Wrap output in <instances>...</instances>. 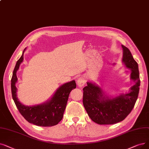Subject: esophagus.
<instances>
[{"mask_svg":"<svg viewBox=\"0 0 149 149\" xmlns=\"http://www.w3.org/2000/svg\"><path fill=\"white\" fill-rule=\"evenodd\" d=\"M86 83V80H85V78L84 77V76H81L78 79L77 81V85L80 87H82L84 85H85V84Z\"/></svg>","mask_w":149,"mask_h":149,"instance_id":"obj_1","label":"esophagus"}]
</instances>
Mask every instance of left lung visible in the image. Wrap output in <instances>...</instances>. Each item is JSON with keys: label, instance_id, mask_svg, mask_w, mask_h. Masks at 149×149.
I'll use <instances>...</instances> for the list:
<instances>
[{"label": "left lung", "instance_id": "1", "mask_svg": "<svg viewBox=\"0 0 149 149\" xmlns=\"http://www.w3.org/2000/svg\"><path fill=\"white\" fill-rule=\"evenodd\" d=\"M122 47V61L131 70L130 79L134 82L130 92L110 97L96 83L89 81L83 89L84 107L91 120L100 125L114 124L124 120L132 111L138 99L140 86L138 64L130 50L123 45Z\"/></svg>", "mask_w": 149, "mask_h": 149}]
</instances>
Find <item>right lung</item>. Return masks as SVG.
Wrapping results in <instances>:
<instances>
[{"mask_svg":"<svg viewBox=\"0 0 149 149\" xmlns=\"http://www.w3.org/2000/svg\"><path fill=\"white\" fill-rule=\"evenodd\" d=\"M16 64L11 80V88L13 99L21 115L29 123L41 127H51L58 124L63 119V114L67 105L71 91L76 88L75 80L63 84L56 89L54 94L47 101L41 104L26 106L19 102L17 97V81L16 72L24 60V53Z\"/></svg>","mask_w":149,"mask_h":149,"instance_id":"add662e5","label":"right lung"}]
</instances>
